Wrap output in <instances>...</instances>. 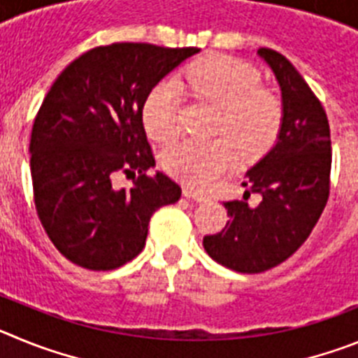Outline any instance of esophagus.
Returning <instances> with one entry per match:
<instances>
[{
    "mask_svg": "<svg viewBox=\"0 0 358 358\" xmlns=\"http://www.w3.org/2000/svg\"><path fill=\"white\" fill-rule=\"evenodd\" d=\"M182 195H185V197H188V199H194V201H197V202H208V201H210V197H208L206 194H202V192H197V189L189 188V186H185V188H182Z\"/></svg>",
    "mask_w": 358,
    "mask_h": 358,
    "instance_id": "esophagus-1",
    "label": "esophagus"
}]
</instances>
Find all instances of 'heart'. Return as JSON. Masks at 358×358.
<instances>
[{"label": "heart", "instance_id": "obj_1", "mask_svg": "<svg viewBox=\"0 0 358 358\" xmlns=\"http://www.w3.org/2000/svg\"><path fill=\"white\" fill-rule=\"evenodd\" d=\"M189 87L204 102L220 109L217 134L211 141L186 140L163 152L170 176L192 186H208L236 164L238 145L243 154H258L280 131L283 107L273 90L262 85L260 71L231 57H210L186 71ZM143 125L152 140L169 143L181 127L179 90L173 80L154 85L145 98ZM228 138H226L225 136Z\"/></svg>", "mask_w": 358, "mask_h": 358}]
</instances>
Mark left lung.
I'll list each match as a JSON object with an SVG mask.
<instances>
[{
  "mask_svg": "<svg viewBox=\"0 0 358 358\" xmlns=\"http://www.w3.org/2000/svg\"><path fill=\"white\" fill-rule=\"evenodd\" d=\"M258 55L281 87L283 118L278 141L245 173L243 201L224 202L226 227L204 236L208 255L236 273L256 274L285 262L308 238L330 195L331 141L327 113L289 59L271 48ZM262 195L251 208L247 197Z\"/></svg>",
  "mask_w": 358,
  "mask_h": 358,
  "instance_id": "8db88e82",
  "label": "left lung"
}]
</instances>
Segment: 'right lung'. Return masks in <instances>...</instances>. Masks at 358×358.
Returning a JSON list of instances; mask_svg holds the SVG:
<instances>
[{
  "label": "right lung",
  "instance_id": "right-lung-1",
  "mask_svg": "<svg viewBox=\"0 0 358 358\" xmlns=\"http://www.w3.org/2000/svg\"><path fill=\"white\" fill-rule=\"evenodd\" d=\"M199 48L113 43L82 53L57 77L36 116L30 170L37 217L75 265L113 271L140 255L148 220L181 186L156 164L143 127L150 90ZM138 173L131 190L112 176Z\"/></svg>",
  "mask_w": 358,
  "mask_h": 358
}]
</instances>
